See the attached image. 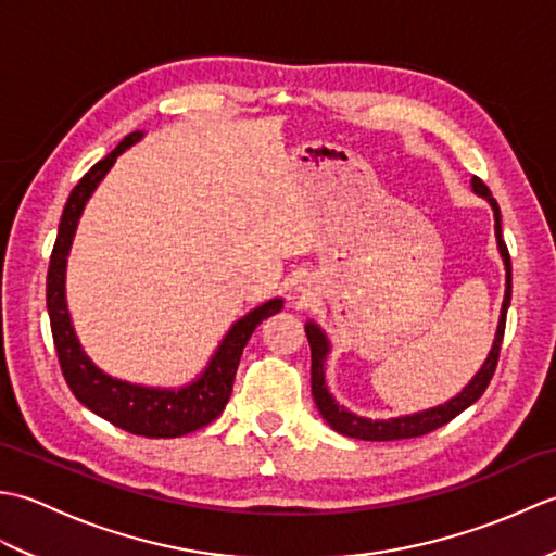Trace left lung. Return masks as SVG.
<instances>
[{
  "mask_svg": "<svg viewBox=\"0 0 556 556\" xmlns=\"http://www.w3.org/2000/svg\"><path fill=\"white\" fill-rule=\"evenodd\" d=\"M470 186H473V191L480 198H485L492 207L494 236H497V248H500L502 263L506 269V289H504V301H502V311H500V325H497V332H494V341H492V349L488 353L485 363L480 365V370L470 377V382L460 389L456 396L444 401V404H440V406L425 408L418 413H408V416L387 418V420L363 418V416H358V413H353L346 406H341L339 401L332 396V392L327 389L325 365H327L329 351H332V344H329L327 334L313 320L305 323V334H308V341H311V361H313L311 384H313L315 406L323 413V418L327 420L329 428L337 430L339 434H346V437H353V440H365V442H392V440H408V437L428 434L437 428H442V425H446L448 420H454L460 410L473 406L476 401L482 396V392L488 389L492 375H494V368H497V361H500L506 311H509V303H511V257H509V251H506V243L502 239V215H500L497 200L492 198L490 188L482 184L478 176L470 179Z\"/></svg>",
  "mask_w": 556,
  "mask_h": 556,
  "instance_id": "left-lung-1",
  "label": "left lung"
}]
</instances>
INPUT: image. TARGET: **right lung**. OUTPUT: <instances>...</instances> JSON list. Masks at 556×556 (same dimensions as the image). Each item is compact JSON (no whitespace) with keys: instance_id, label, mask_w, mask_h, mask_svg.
Wrapping results in <instances>:
<instances>
[{"instance_id":"right-lung-1","label":"right lung","mask_w":556,"mask_h":556,"mask_svg":"<svg viewBox=\"0 0 556 556\" xmlns=\"http://www.w3.org/2000/svg\"><path fill=\"white\" fill-rule=\"evenodd\" d=\"M143 131L128 134L71 191L62 212V222H59L50 269H47V313H50L52 339L64 380L83 406L131 434L181 437L205 428L207 422L219 418V413L231 396L233 377L236 368H239L243 346L248 344V339H251L260 323L285 308V301L279 296L269 299L260 303L251 313H245L241 320H236L229 327V332L222 337L219 346L210 356L203 372L181 387H146L126 382L119 380V377L108 375L92 363L76 337L66 303V263L71 243H74L78 219L83 210H86L90 195L96 193L100 181L114 167L116 157L124 150L136 146L138 140H143Z\"/></svg>"}]
</instances>
